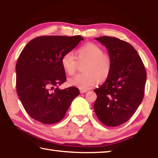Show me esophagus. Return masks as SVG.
<instances>
[{
	"label": "esophagus",
	"mask_w": 158,
	"mask_h": 158,
	"mask_svg": "<svg viewBox=\"0 0 158 158\" xmlns=\"http://www.w3.org/2000/svg\"><path fill=\"white\" fill-rule=\"evenodd\" d=\"M86 92H87V90L80 89V93H86Z\"/></svg>",
	"instance_id": "obj_1"
}]
</instances>
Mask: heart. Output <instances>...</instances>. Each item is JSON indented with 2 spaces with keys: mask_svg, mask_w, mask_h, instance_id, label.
<instances>
[{
  "mask_svg": "<svg viewBox=\"0 0 158 158\" xmlns=\"http://www.w3.org/2000/svg\"><path fill=\"white\" fill-rule=\"evenodd\" d=\"M76 57L72 52H67L61 58V65L65 73L73 75L78 68V63L85 64L83 73L68 79V84L80 89H88L96 83L103 82L111 74L112 63L111 58L105 55L103 49L98 44L88 42L76 51Z\"/></svg>",
  "mask_w": 158,
  "mask_h": 158,
  "instance_id": "b5f03b06",
  "label": "heart"
}]
</instances>
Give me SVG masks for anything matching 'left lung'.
<instances>
[{"mask_svg": "<svg viewBox=\"0 0 158 158\" xmlns=\"http://www.w3.org/2000/svg\"><path fill=\"white\" fill-rule=\"evenodd\" d=\"M107 49L112 63L111 74L94 90V110L100 121L116 127L127 122L143 100L146 71L132 45L116 37L95 38Z\"/></svg>", "mask_w": 158, "mask_h": 158, "instance_id": "1", "label": "left lung"}]
</instances>
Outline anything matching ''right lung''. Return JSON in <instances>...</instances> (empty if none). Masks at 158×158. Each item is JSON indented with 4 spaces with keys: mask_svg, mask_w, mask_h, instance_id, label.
Segmentation results:
<instances>
[{
    "mask_svg": "<svg viewBox=\"0 0 158 158\" xmlns=\"http://www.w3.org/2000/svg\"><path fill=\"white\" fill-rule=\"evenodd\" d=\"M83 40L81 35H44L33 39L23 48L16 64V88L32 118L43 124L57 123L79 95L76 87H54L66 81L61 58Z\"/></svg>",
    "mask_w": 158,
    "mask_h": 158,
    "instance_id": "add662e5",
    "label": "right lung"
}]
</instances>
